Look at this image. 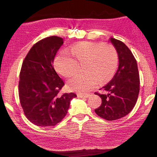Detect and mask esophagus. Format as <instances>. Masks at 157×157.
<instances>
[{"instance_id": "esophagus-1", "label": "esophagus", "mask_w": 157, "mask_h": 157, "mask_svg": "<svg viewBox=\"0 0 157 157\" xmlns=\"http://www.w3.org/2000/svg\"><path fill=\"white\" fill-rule=\"evenodd\" d=\"M89 96H90V94H78V98H89Z\"/></svg>"}]
</instances>
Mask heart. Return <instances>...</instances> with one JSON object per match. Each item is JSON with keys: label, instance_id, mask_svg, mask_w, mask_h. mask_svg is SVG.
I'll use <instances>...</instances> for the list:
<instances>
[{"label": "heart", "instance_id": "b5f03b06", "mask_svg": "<svg viewBox=\"0 0 157 157\" xmlns=\"http://www.w3.org/2000/svg\"><path fill=\"white\" fill-rule=\"evenodd\" d=\"M69 53L62 51L57 55L54 65L58 73L68 78L82 64L84 73L77 74L68 81L71 91L85 93L100 83L109 82L113 78L118 63V53L111 44H100L83 41L71 48Z\"/></svg>", "mask_w": 157, "mask_h": 157}]
</instances>
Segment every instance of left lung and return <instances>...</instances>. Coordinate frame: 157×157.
Masks as SVG:
<instances>
[{
  "mask_svg": "<svg viewBox=\"0 0 157 157\" xmlns=\"http://www.w3.org/2000/svg\"><path fill=\"white\" fill-rule=\"evenodd\" d=\"M109 41L118 53L119 65L112 79L102 89L107 94L95 93L102 104L95 109L98 116L107 121H115L130 113L139 94V73L136 60L123 42L111 37Z\"/></svg>",
  "mask_w": 157,
  "mask_h": 157,
  "instance_id": "obj_1",
  "label": "left lung"
}]
</instances>
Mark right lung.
I'll list each match as a JSON object with an SVG mask.
<instances>
[{"mask_svg": "<svg viewBox=\"0 0 157 157\" xmlns=\"http://www.w3.org/2000/svg\"><path fill=\"white\" fill-rule=\"evenodd\" d=\"M63 44L57 36L46 37L31 48L23 62L18 83L20 102L25 116L39 127L55 126L66 116L74 93L59 95L64 85L53 67Z\"/></svg>", "mask_w": 157, "mask_h": 157, "instance_id": "obj_1", "label": "right lung"}]
</instances>
